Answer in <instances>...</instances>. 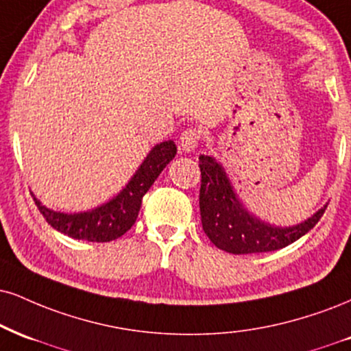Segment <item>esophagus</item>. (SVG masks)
I'll return each instance as SVG.
<instances>
[{
  "label": "esophagus",
  "mask_w": 351,
  "mask_h": 351,
  "mask_svg": "<svg viewBox=\"0 0 351 351\" xmlns=\"http://www.w3.org/2000/svg\"><path fill=\"white\" fill-rule=\"evenodd\" d=\"M199 141H201L199 130L189 128V129L184 130L183 134H181L180 145H181V149H183L184 152H193L197 147V143H199Z\"/></svg>",
  "instance_id": "obj_1"
}]
</instances>
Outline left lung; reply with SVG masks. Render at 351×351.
<instances>
[{"instance_id":"left-lung-1","label":"left lung","mask_w":351,"mask_h":351,"mask_svg":"<svg viewBox=\"0 0 351 351\" xmlns=\"http://www.w3.org/2000/svg\"><path fill=\"white\" fill-rule=\"evenodd\" d=\"M199 209L206 235L216 247L234 255L274 252L306 235L324 216L327 206L294 227H274L247 213L230 186L223 168L213 157L201 155Z\"/></svg>"}]
</instances>
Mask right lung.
<instances>
[{"label":"right lung","instance_id":"add662e5","mask_svg":"<svg viewBox=\"0 0 351 351\" xmlns=\"http://www.w3.org/2000/svg\"><path fill=\"white\" fill-rule=\"evenodd\" d=\"M176 145L173 141H167L155 145L143 160L132 180L114 199L99 208L80 214L55 213L40 204L37 197V209L55 230L69 235L71 239L88 240V242H111L122 237L130 227L141 210L142 199L149 191L154 181L158 178L163 168L175 158Z\"/></svg>","mask_w":351,"mask_h":351}]
</instances>
